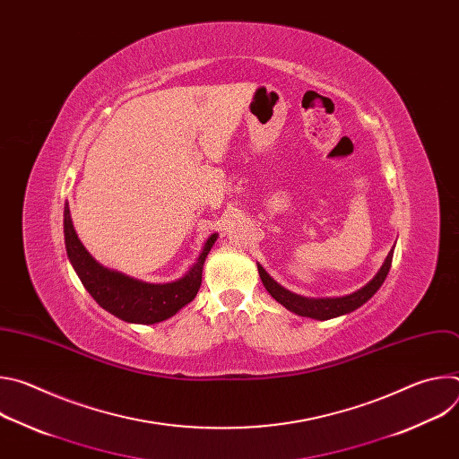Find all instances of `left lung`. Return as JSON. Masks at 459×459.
Here are the masks:
<instances>
[{
  "mask_svg": "<svg viewBox=\"0 0 459 459\" xmlns=\"http://www.w3.org/2000/svg\"><path fill=\"white\" fill-rule=\"evenodd\" d=\"M392 254H394V248L388 252L381 269L365 287H361L359 290H356L352 294L340 296V298H305V296H299V294L290 292L285 287H281L276 280H273L267 274V271L259 264H257V273H259V278H261V281H264L267 292L278 303H281L287 310H290L298 316L323 321V319H331V317L349 314V312L359 308L363 303H367L377 292V289L383 285V281L390 271V265H392Z\"/></svg>",
  "mask_w": 459,
  "mask_h": 459,
  "instance_id": "left-lung-1",
  "label": "left lung"
}]
</instances>
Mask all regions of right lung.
<instances>
[{"label": "right lung", "instance_id": "1", "mask_svg": "<svg viewBox=\"0 0 459 459\" xmlns=\"http://www.w3.org/2000/svg\"><path fill=\"white\" fill-rule=\"evenodd\" d=\"M63 232L71 264L96 303L126 323L140 325L165 321L195 298L202 287L207 254L218 239V234L207 238L195 264L179 280L170 283H149L98 264L74 230L69 204H65L63 211Z\"/></svg>", "mask_w": 459, "mask_h": 459}]
</instances>
